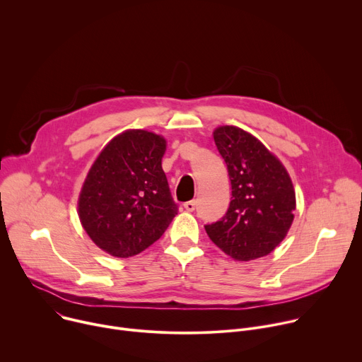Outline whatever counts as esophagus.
Listing matches in <instances>:
<instances>
[{"mask_svg":"<svg viewBox=\"0 0 362 362\" xmlns=\"http://www.w3.org/2000/svg\"><path fill=\"white\" fill-rule=\"evenodd\" d=\"M183 206H185V209H186L187 212H193L194 208H196V202H194V200H189V202H186Z\"/></svg>","mask_w":362,"mask_h":362,"instance_id":"obj_1","label":"esophagus"}]
</instances>
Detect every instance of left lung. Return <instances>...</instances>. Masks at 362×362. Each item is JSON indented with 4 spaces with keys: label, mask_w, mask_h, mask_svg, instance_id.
Masks as SVG:
<instances>
[{
    "label": "left lung",
    "mask_w": 362,
    "mask_h": 362,
    "mask_svg": "<svg viewBox=\"0 0 362 362\" xmlns=\"http://www.w3.org/2000/svg\"><path fill=\"white\" fill-rule=\"evenodd\" d=\"M223 158L232 200L226 215L204 225L211 240L236 261L271 253L286 236L295 211V192L282 163L252 134L235 126L214 132Z\"/></svg>",
    "instance_id": "8db88e82"
}]
</instances>
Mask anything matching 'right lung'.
<instances>
[{
    "label": "right lung",
    "instance_id": "1",
    "mask_svg": "<svg viewBox=\"0 0 362 362\" xmlns=\"http://www.w3.org/2000/svg\"><path fill=\"white\" fill-rule=\"evenodd\" d=\"M166 140L127 130L101 150L78 199V216L91 240L117 256H134L156 242L177 215L162 169Z\"/></svg>",
    "mask_w": 362,
    "mask_h": 362
}]
</instances>
